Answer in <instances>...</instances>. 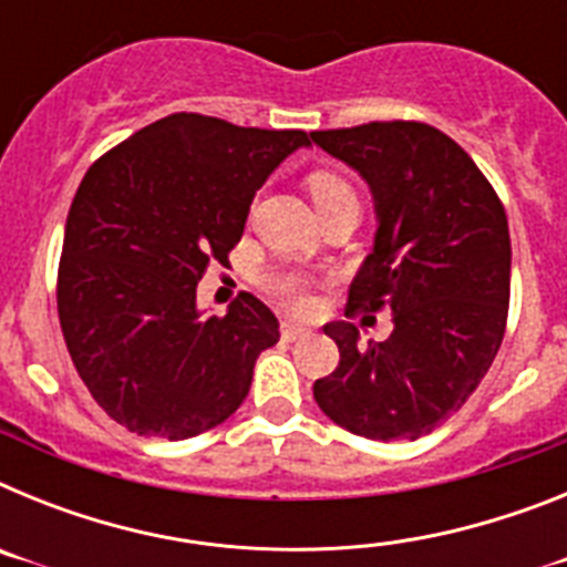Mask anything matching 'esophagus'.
<instances>
[{
    "instance_id": "obj_1",
    "label": "esophagus",
    "mask_w": 567,
    "mask_h": 567,
    "mask_svg": "<svg viewBox=\"0 0 567 567\" xmlns=\"http://www.w3.org/2000/svg\"><path fill=\"white\" fill-rule=\"evenodd\" d=\"M280 334H284V340H300L307 338L309 329L295 323V320H284V323H280Z\"/></svg>"
}]
</instances>
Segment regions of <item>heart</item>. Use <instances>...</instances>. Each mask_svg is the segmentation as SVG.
I'll return each instance as SVG.
<instances>
[{"mask_svg": "<svg viewBox=\"0 0 567 567\" xmlns=\"http://www.w3.org/2000/svg\"><path fill=\"white\" fill-rule=\"evenodd\" d=\"M309 195H312V202L318 207L323 204L334 202V198H346V195H354L352 184L346 182L343 175L338 173H329V169H320V173L309 175ZM269 289L275 292V298L280 303H287L292 309H303L307 307V280L300 278V275L292 272H278L269 278Z\"/></svg>", "mask_w": 567, "mask_h": 567, "instance_id": "b5f03b06", "label": "heart"}]
</instances>
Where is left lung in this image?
<instances>
[{
	"instance_id": "1",
	"label": "left lung",
	"mask_w": 567,
	"mask_h": 567,
	"mask_svg": "<svg viewBox=\"0 0 567 567\" xmlns=\"http://www.w3.org/2000/svg\"><path fill=\"white\" fill-rule=\"evenodd\" d=\"M360 173L374 198V249L349 309H392L394 332L360 343L354 323L323 332L340 363L315 380L320 412L369 440L432 434L471 398L505 334L511 238L503 202L454 138L423 122L309 133Z\"/></svg>"
}]
</instances>
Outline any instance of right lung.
<instances>
[{
  "label": "right lung",
  "mask_w": 567,
  "mask_h": 567,
  "mask_svg": "<svg viewBox=\"0 0 567 567\" xmlns=\"http://www.w3.org/2000/svg\"><path fill=\"white\" fill-rule=\"evenodd\" d=\"M303 130L173 113L102 155L76 189L59 260V323L79 378L124 429L187 440L235 414L278 318L240 292L204 318L195 289L229 264L249 204Z\"/></svg>",
  "instance_id": "add662e5"
}]
</instances>
